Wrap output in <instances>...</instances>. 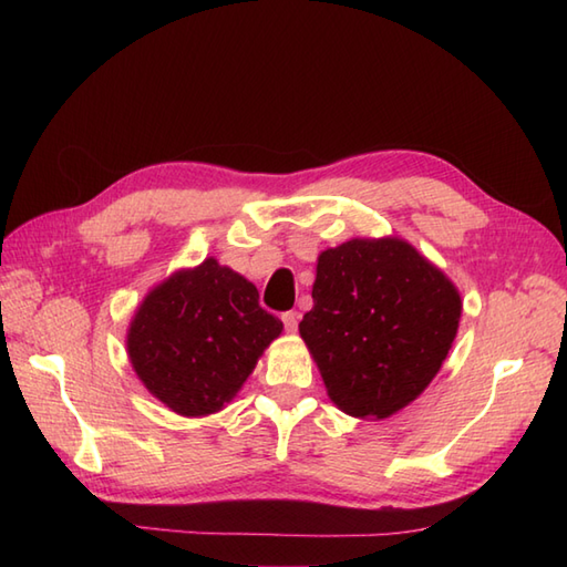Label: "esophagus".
<instances>
[{
    "label": "esophagus",
    "mask_w": 567,
    "mask_h": 567,
    "mask_svg": "<svg viewBox=\"0 0 567 567\" xmlns=\"http://www.w3.org/2000/svg\"><path fill=\"white\" fill-rule=\"evenodd\" d=\"M282 323H285V329L290 331V333H295L297 331V327H299V311H285L282 315Z\"/></svg>",
    "instance_id": "esophagus-1"
}]
</instances>
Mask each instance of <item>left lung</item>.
Wrapping results in <instances>:
<instances>
[{"label":"left lung","instance_id":"1","mask_svg":"<svg viewBox=\"0 0 567 567\" xmlns=\"http://www.w3.org/2000/svg\"><path fill=\"white\" fill-rule=\"evenodd\" d=\"M311 297L299 333L331 402L358 419H388L429 388L463 311L449 277L394 236L323 250Z\"/></svg>","mask_w":567,"mask_h":567}]
</instances>
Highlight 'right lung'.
I'll list each match as a JSON object with an SVG mask.
<instances>
[{
  "label": "right lung",
  "mask_w": 567,
  "mask_h": 567,
  "mask_svg": "<svg viewBox=\"0 0 567 567\" xmlns=\"http://www.w3.org/2000/svg\"><path fill=\"white\" fill-rule=\"evenodd\" d=\"M282 321L258 305L256 285L214 258L177 270L143 299L126 351L146 390L183 416L231 402Z\"/></svg>",
  "instance_id": "right-lung-1"
}]
</instances>
